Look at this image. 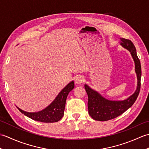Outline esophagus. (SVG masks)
Masks as SVG:
<instances>
[{"label": "esophagus", "instance_id": "1", "mask_svg": "<svg viewBox=\"0 0 149 149\" xmlns=\"http://www.w3.org/2000/svg\"><path fill=\"white\" fill-rule=\"evenodd\" d=\"M84 77L82 76V75H78V76L76 77V78H75V84H80L81 83H84Z\"/></svg>", "mask_w": 149, "mask_h": 149}]
</instances>
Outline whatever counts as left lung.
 Listing matches in <instances>:
<instances>
[{
  "label": "left lung",
  "mask_w": 149,
  "mask_h": 149,
  "mask_svg": "<svg viewBox=\"0 0 149 149\" xmlns=\"http://www.w3.org/2000/svg\"><path fill=\"white\" fill-rule=\"evenodd\" d=\"M120 45L131 52L135 63V71L137 74L138 86L134 94L127 99L122 101H113L102 97L96 91L85 84L84 88L88 97V113L93 119L99 121H107L116 118L127 111L135 102L140 93L141 87V68L140 61L136 54V50L131 40L120 38Z\"/></svg>",
  "instance_id": "1"
}]
</instances>
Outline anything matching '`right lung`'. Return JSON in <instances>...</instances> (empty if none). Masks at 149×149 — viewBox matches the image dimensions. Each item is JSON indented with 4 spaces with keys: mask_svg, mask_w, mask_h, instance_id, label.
I'll return each mask as SVG.
<instances>
[{
    "mask_svg": "<svg viewBox=\"0 0 149 149\" xmlns=\"http://www.w3.org/2000/svg\"><path fill=\"white\" fill-rule=\"evenodd\" d=\"M74 81H72L67 86L63 88L61 92L58 94V95L56 97L55 100L48 107L41 111L37 113H28L20 109L18 107L17 108L24 115L36 121L44 123L57 122L62 118L64 115L66 98L70 91L74 89Z\"/></svg>",
    "mask_w": 149,
    "mask_h": 149,
    "instance_id": "add662e5",
    "label": "right lung"
}]
</instances>
